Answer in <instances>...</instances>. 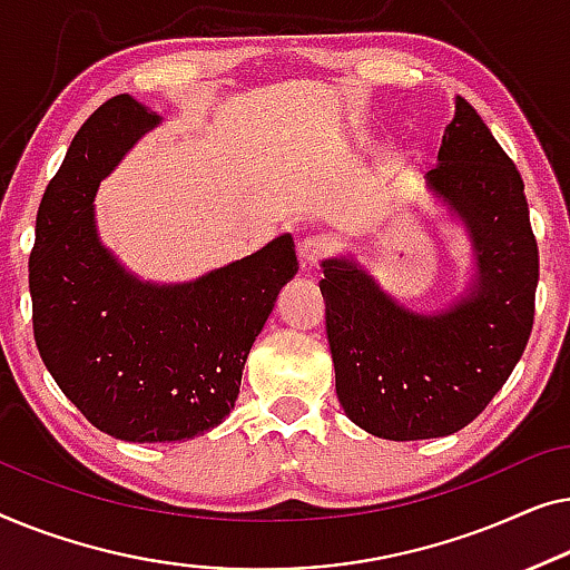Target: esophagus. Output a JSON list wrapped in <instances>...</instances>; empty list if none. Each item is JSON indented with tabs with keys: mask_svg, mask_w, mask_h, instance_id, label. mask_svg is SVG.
<instances>
[{
	"mask_svg": "<svg viewBox=\"0 0 570 570\" xmlns=\"http://www.w3.org/2000/svg\"><path fill=\"white\" fill-rule=\"evenodd\" d=\"M335 250V243L331 235H309L304 237L299 243V258L302 263H320L323 258H327Z\"/></svg>",
	"mask_w": 570,
	"mask_h": 570,
	"instance_id": "1",
	"label": "esophagus"
}]
</instances>
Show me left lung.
<instances>
[{
  "label": "left lung",
  "instance_id": "obj_1",
  "mask_svg": "<svg viewBox=\"0 0 570 570\" xmlns=\"http://www.w3.org/2000/svg\"><path fill=\"white\" fill-rule=\"evenodd\" d=\"M429 186L462 216L478 284L442 315L407 312L348 261L320 292L343 411L392 442L449 436L475 421L524 354L540 276L524 183L475 108L456 98Z\"/></svg>",
  "mask_w": 570,
  "mask_h": 570
}]
</instances>
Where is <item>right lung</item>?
<instances>
[{
    "mask_svg": "<svg viewBox=\"0 0 570 570\" xmlns=\"http://www.w3.org/2000/svg\"><path fill=\"white\" fill-rule=\"evenodd\" d=\"M157 124L131 95L87 118L48 183L30 253L46 368L95 429L141 444L183 442L224 421L255 335L296 274L292 235L190 284H141L118 266L95 232L92 198Z\"/></svg>",
    "mask_w": 570,
    "mask_h": 570,
    "instance_id": "obj_1",
    "label": "right lung"
}]
</instances>
